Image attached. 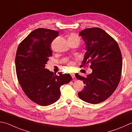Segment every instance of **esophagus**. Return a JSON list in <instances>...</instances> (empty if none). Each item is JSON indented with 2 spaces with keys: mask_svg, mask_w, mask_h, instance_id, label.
<instances>
[{
  "mask_svg": "<svg viewBox=\"0 0 132 132\" xmlns=\"http://www.w3.org/2000/svg\"><path fill=\"white\" fill-rule=\"evenodd\" d=\"M70 74H71V77H72L73 78H75V77H76L75 74H74V73H71Z\"/></svg>",
  "mask_w": 132,
  "mask_h": 132,
  "instance_id": "obj_1",
  "label": "esophagus"
}]
</instances>
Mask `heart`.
<instances>
[{"label":"heart","instance_id":"b5f03b06","mask_svg":"<svg viewBox=\"0 0 132 132\" xmlns=\"http://www.w3.org/2000/svg\"><path fill=\"white\" fill-rule=\"evenodd\" d=\"M70 39H75V40H77L78 42H80V37H78V35H77L76 34H71L70 36L69 37V40H70ZM74 62H69L68 63V65L69 66V70H71V69H72L73 67L74 66Z\"/></svg>","mask_w":132,"mask_h":132}]
</instances>
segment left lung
<instances>
[{
    "label": "left lung",
    "instance_id": "1",
    "mask_svg": "<svg viewBox=\"0 0 132 132\" xmlns=\"http://www.w3.org/2000/svg\"><path fill=\"white\" fill-rule=\"evenodd\" d=\"M79 35L87 50L80 66L89 64L92 73L87 77L76 74V78L85 84L78 96L90 104L100 103L114 93L120 81L122 66L121 50L116 40L99 28L85 29Z\"/></svg>",
    "mask_w": 132,
    "mask_h": 132
}]
</instances>
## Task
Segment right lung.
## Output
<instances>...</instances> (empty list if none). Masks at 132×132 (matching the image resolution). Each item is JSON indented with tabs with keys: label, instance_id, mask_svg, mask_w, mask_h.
Listing matches in <instances>:
<instances>
[{
	"label": "right lung",
	"instance_id": "obj_1",
	"mask_svg": "<svg viewBox=\"0 0 132 132\" xmlns=\"http://www.w3.org/2000/svg\"><path fill=\"white\" fill-rule=\"evenodd\" d=\"M58 31L39 28L21 42L15 56L16 76L21 88L29 99L40 106H49L61 96L60 87L71 81L69 74L58 75L45 69L52 56L51 43L59 36Z\"/></svg>",
	"mask_w": 132,
	"mask_h": 132
}]
</instances>
